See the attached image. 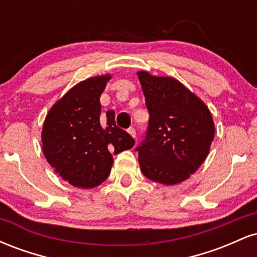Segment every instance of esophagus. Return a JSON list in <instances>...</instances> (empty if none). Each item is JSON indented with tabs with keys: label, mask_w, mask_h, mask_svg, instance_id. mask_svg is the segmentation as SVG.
<instances>
[{
	"label": "esophagus",
	"mask_w": 257,
	"mask_h": 257,
	"mask_svg": "<svg viewBox=\"0 0 257 257\" xmlns=\"http://www.w3.org/2000/svg\"><path fill=\"white\" fill-rule=\"evenodd\" d=\"M128 133H129V134H131L132 137L134 138V139H135V137H137V133H135V129L133 128V126H131V128L128 129Z\"/></svg>",
	"instance_id": "34e87169"
}]
</instances>
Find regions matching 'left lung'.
<instances>
[{
    "instance_id": "obj_1",
    "label": "left lung",
    "mask_w": 257,
    "mask_h": 257,
    "mask_svg": "<svg viewBox=\"0 0 257 257\" xmlns=\"http://www.w3.org/2000/svg\"><path fill=\"white\" fill-rule=\"evenodd\" d=\"M149 128L137 147L139 164L147 179L176 185L190 178L208 157L215 137L208 106L181 82L167 76L138 72Z\"/></svg>"
}]
</instances>
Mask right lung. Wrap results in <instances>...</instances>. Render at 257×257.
I'll return each mask as SVG.
<instances>
[{"label": "right lung", "instance_id": "right-lung-1", "mask_svg": "<svg viewBox=\"0 0 257 257\" xmlns=\"http://www.w3.org/2000/svg\"><path fill=\"white\" fill-rule=\"evenodd\" d=\"M111 75L79 82L47 113L42 150L61 179L79 188H93L110 175L112 155L131 150L135 140L114 122V112L100 119V95Z\"/></svg>", "mask_w": 257, "mask_h": 257}]
</instances>
